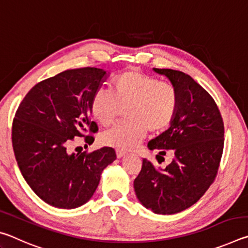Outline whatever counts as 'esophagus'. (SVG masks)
<instances>
[{
    "instance_id": "34e87169",
    "label": "esophagus",
    "mask_w": 248,
    "mask_h": 248,
    "mask_svg": "<svg viewBox=\"0 0 248 248\" xmlns=\"http://www.w3.org/2000/svg\"><path fill=\"white\" fill-rule=\"evenodd\" d=\"M116 153H117V157H119V158L124 156V155H125V152H124V151H123V150H117Z\"/></svg>"
}]
</instances>
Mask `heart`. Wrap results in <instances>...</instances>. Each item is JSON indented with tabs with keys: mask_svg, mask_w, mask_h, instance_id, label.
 <instances>
[{
	"mask_svg": "<svg viewBox=\"0 0 248 248\" xmlns=\"http://www.w3.org/2000/svg\"><path fill=\"white\" fill-rule=\"evenodd\" d=\"M178 107V93L169 82H158L139 71H128L112 81V92L99 89L91 103L94 119L104 127L114 123L125 108L127 123L116 124L102 134L105 145L118 150L136 148L148 130L158 132L171 123Z\"/></svg>",
	"mask_w": 248,
	"mask_h": 248,
	"instance_id": "b5f03b06",
	"label": "heart"
}]
</instances>
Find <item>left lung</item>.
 <instances>
[{
  "mask_svg": "<svg viewBox=\"0 0 248 248\" xmlns=\"http://www.w3.org/2000/svg\"><path fill=\"white\" fill-rule=\"evenodd\" d=\"M176 87L178 107L170 128L148 143L174 158L165 169L143 158L133 186L138 200L157 215H174L196 203L215 180L224 145V124L207 91L184 72L153 69ZM156 155V156H157Z\"/></svg>",
  "mask_w": 248,
  "mask_h": 248,
  "instance_id": "left-lung-1",
  "label": "left lung"
}]
</instances>
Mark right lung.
<instances>
[{
    "instance_id": "obj_1",
    "label": "right lung",
    "mask_w": 248,
    "mask_h": 248,
    "mask_svg": "<svg viewBox=\"0 0 248 248\" xmlns=\"http://www.w3.org/2000/svg\"><path fill=\"white\" fill-rule=\"evenodd\" d=\"M109 73L102 69L66 70L36 84L16 111L12 142L20 173L32 191L52 207L85 204L98 187L103 170L116 159L112 148L69 153L74 138L96 132L91 103Z\"/></svg>"
}]
</instances>
